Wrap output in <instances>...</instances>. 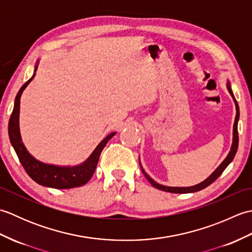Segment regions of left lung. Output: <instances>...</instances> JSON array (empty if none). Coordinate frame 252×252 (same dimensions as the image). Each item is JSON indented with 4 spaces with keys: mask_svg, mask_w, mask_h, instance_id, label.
<instances>
[{
    "mask_svg": "<svg viewBox=\"0 0 252 252\" xmlns=\"http://www.w3.org/2000/svg\"><path fill=\"white\" fill-rule=\"evenodd\" d=\"M227 90L229 94L232 95V97L235 101V105H236V117H235V122H234V127H233V144H232V147H231V151H229L227 157L223 160V162L219 165V167L216 169L215 172H213L210 176H209L208 179H206L203 182H201V183L197 184V185H194V186H190V187H170V186H164V185H161V184H158L155 182L151 176L147 175V173L145 172V171L143 170L142 165V172L144 173V175H145V178L148 180L149 183H151L155 189H160V190H163V191H168V192H174V194H186V192H195V191H198V190H201L203 189H206L207 186H209L210 184H212L213 182H215L219 176H220L223 171L226 169L227 165L232 162V160L234 159L235 155H236V152H237V148H238V130H237V123H238V119H239V107H238V104L236 99H235L234 97V94L232 92V89H231V84H229V82H227ZM141 164V163H140Z\"/></svg>",
    "mask_w": 252,
    "mask_h": 252,
    "instance_id": "left-lung-1",
    "label": "left lung"
}]
</instances>
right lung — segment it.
Returning a JSON list of instances; mask_svg holds the SVG:
<instances>
[{"label": "right lung", "instance_id": "1", "mask_svg": "<svg viewBox=\"0 0 252 252\" xmlns=\"http://www.w3.org/2000/svg\"><path fill=\"white\" fill-rule=\"evenodd\" d=\"M36 69L37 63L35 65L34 72L36 71ZM33 78L34 74L20 88L19 92L16 95L14 109L8 122L9 140L16 154H17L19 161L23 164L24 169L30 178L40 185L52 187V189H68L87 184L95 172L101 151L106 146L107 142L116 134V132H112L108 136H106L98 144L97 147L95 148V151L91 154V156L83 163L76 165V167H58V165L46 164L36 160L26 149L23 141H21L19 132L20 96L23 94L24 90L27 88V85L30 83V81Z\"/></svg>", "mask_w": 252, "mask_h": 252}]
</instances>
